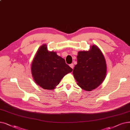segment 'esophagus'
Returning a JSON list of instances; mask_svg holds the SVG:
<instances>
[{
  "label": "esophagus",
  "instance_id": "esophagus-1",
  "mask_svg": "<svg viewBox=\"0 0 130 130\" xmlns=\"http://www.w3.org/2000/svg\"><path fill=\"white\" fill-rule=\"evenodd\" d=\"M70 66L71 67L72 69H73V68H74V64H73V63H72V64H71L70 65Z\"/></svg>",
  "mask_w": 130,
  "mask_h": 130
}]
</instances>
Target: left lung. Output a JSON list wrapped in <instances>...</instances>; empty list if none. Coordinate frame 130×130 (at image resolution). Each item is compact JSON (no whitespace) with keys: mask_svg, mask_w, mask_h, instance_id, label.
I'll return each mask as SVG.
<instances>
[{"mask_svg":"<svg viewBox=\"0 0 130 130\" xmlns=\"http://www.w3.org/2000/svg\"><path fill=\"white\" fill-rule=\"evenodd\" d=\"M77 60L73 74L78 86L86 91L99 87L104 81L107 72L106 60L100 49L93 45L89 51L79 52Z\"/></svg>","mask_w":130,"mask_h":130,"instance_id":"left-lung-1","label":"left lung"}]
</instances>
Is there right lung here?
I'll return each mask as SVG.
<instances>
[{
  "instance_id": "1",
  "label": "right lung",
  "mask_w": 130,
  "mask_h": 130,
  "mask_svg": "<svg viewBox=\"0 0 130 130\" xmlns=\"http://www.w3.org/2000/svg\"><path fill=\"white\" fill-rule=\"evenodd\" d=\"M73 69L56 52H49L46 44L39 48L31 65L35 82L44 89L53 90Z\"/></svg>"
}]
</instances>
